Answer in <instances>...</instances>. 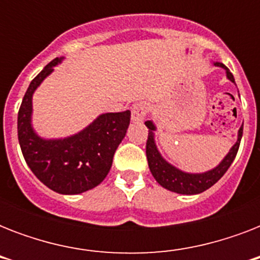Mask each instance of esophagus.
<instances>
[{
    "mask_svg": "<svg viewBox=\"0 0 260 260\" xmlns=\"http://www.w3.org/2000/svg\"><path fill=\"white\" fill-rule=\"evenodd\" d=\"M148 112H150L148 104H146V102H138L132 108V120L134 121H143Z\"/></svg>",
    "mask_w": 260,
    "mask_h": 260,
    "instance_id": "esophagus-1",
    "label": "esophagus"
}]
</instances>
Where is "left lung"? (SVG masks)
I'll return each instance as SVG.
<instances>
[{"mask_svg": "<svg viewBox=\"0 0 260 260\" xmlns=\"http://www.w3.org/2000/svg\"><path fill=\"white\" fill-rule=\"evenodd\" d=\"M216 66L225 69L226 77L232 82H235L234 75L228 70V67L224 66L222 63H216ZM146 125L150 129L148 131V139H147L146 154L151 173H152V175H154V178L156 179L159 185H162L165 189L171 190V191H175V193L179 194H198L205 191L209 187H212L226 173V170L230 169V166L234 162L235 156L238 154L239 146H240V140H242L243 135L242 126L239 129V138L236 144L231 148L230 154L226 155L225 159L216 169L204 174H187L183 173V171H179L178 169L169 165L160 156V154L156 150L154 143V134H152V131H155L154 124L151 121H146Z\"/></svg>", "mask_w": 260, "mask_h": 260, "instance_id": "obj_1", "label": "left lung"}]
</instances>
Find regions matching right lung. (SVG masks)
Instances as JSON below:
<instances>
[{"label": "right lung", "instance_id": "add662e5", "mask_svg": "<svg viewBox=\"0 0 260 260\" xmlns=\"http://www.w3.org/2000/svg\"><path fill=\"white\" fill-rule=\"evenodd\" d=\"M60 59L51 60L30 82L18 109L17 134L26 165L40 181L60 194H78L100 185L128 129L131 112L105 113L75 136L43 140L30 126L32 94Z\"/></svg>", "mask_w": 260, "mask_h": 260}]
</instances>
